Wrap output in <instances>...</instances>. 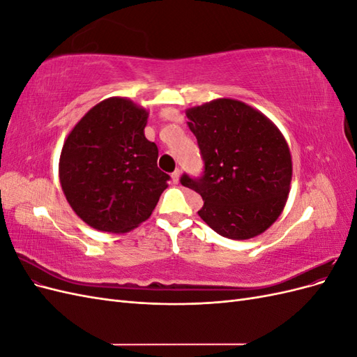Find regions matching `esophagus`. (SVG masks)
I'll list each match as a JSON object with an SVG mask.
<instances>
[{
  "label": "esophagus",
  "instance_id": "1",
  "mask_svg": "<svg viewBox=\"0 0 357 357\" xmlns=\"http://www.w3.org/2000/svg\"><path fill=\"white\" fill-rule=\"evenodd\" d=\"M180 176H181V171L177 168L174 172H172L171 174V178H172V183H174V185H177L178 183V180H180Z\"/></svg>",
  "mask_w": 357,
  "mask_h": 357
}]
</instances>
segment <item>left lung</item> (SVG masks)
I'll list each match as a JSON object with an SVG mask.
<instances>
[{
	"label": "left lung",
	"mask_w": 357,
	"mask_h": 357,
	"mask_svg": "<svg viewBox=\"0 0 357 357\" xmlns=\"http://www.w3.org/2000/svg\"><path fill=\"white\" fill-rule=\"evenodd\" d=\"M204 174L180 183L202 197L199 218L231 240L265 232L282 214L291 181V156L283 134L253 107L219 98L186 112Z\"/></svg>",
	"instance_id": "obj_1"
}]
</instances>
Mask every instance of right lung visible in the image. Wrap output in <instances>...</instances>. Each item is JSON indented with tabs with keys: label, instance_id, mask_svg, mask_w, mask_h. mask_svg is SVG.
Instances as JSON below:
<instances>
[{
	"label": "right lung",
	"instance_id": "1",
	"mask_svg": "<svg viewBox=\"0 0 357 357\" xmlns=\"http://www.w3.org/2000/svg\"><path fill=\"white\" fill-rule=\"evenodd\" d=\"M149 113L113 96L96 104L68 134L59 181L79 218L102 232L125 234L150 218L169 176L144 135Z\"/></svg>",
	"mask_w": 357,
	"mask_h": 357
}]
</instances>
